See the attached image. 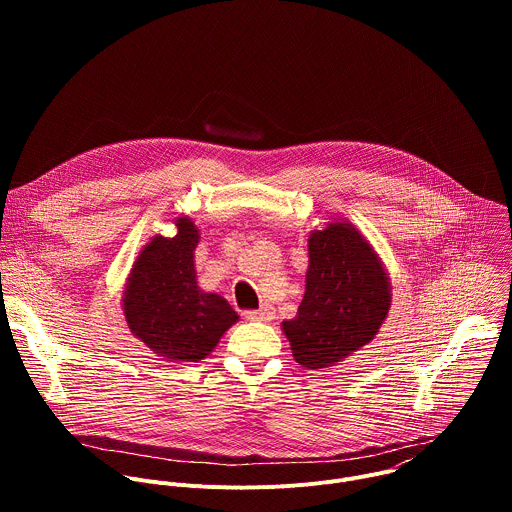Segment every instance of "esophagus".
<instances>
[{"label":"esophagus","mask_w":512,"mask_h":512,"mask_svg":"<svg viewBox=\"0 0 512 512\" xmlns=\"http://www.w3.org/2000/svg\"><path fill=\"white\" fill-rule=\"evenodd\" d=\"M245 318L249 322H271L275 318V310L271 306H263L261 310H251L245 312Z\"/></svg>","instance_id":"obj_1"}]
</instances>
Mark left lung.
I'll use <instances>...</instances> for the list:
<instances>
[{"label":"left lung","instance_id":"obj_1","mask_svg":"<svg viewBox=\"0 0 512 512\" xmlns=\"http://www.w3.org/2000/svg\"><path fill=\"white\" fill-rule=\"evenodd\" d=\"M306 291L298 316L281 324L294 358L318 371L369 344L391 310V279L379 253L350 221L308 237Z\"/></svg>","mask_w":512,"mask_h":512}]
</instances>
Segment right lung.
<instances>
[{
	"instance_id": "add662e5",
	"label": "right lung",
	"mask_w": 512,
	"mask_h": 512,
	"mask_svg": "<svg viewBox=\"0 0 512 512\" xmlns=\"http://www.w3.org/2000/svg\"><path fill=\"white\" fill-rule=\"evenodd\" d=\"M176 235H156L141 247L121 298L129 332L170 362L206 358L239 322L231 304L196 281L200 231L190 216L174 218Z\"/></svg>"
}]
</instances>
